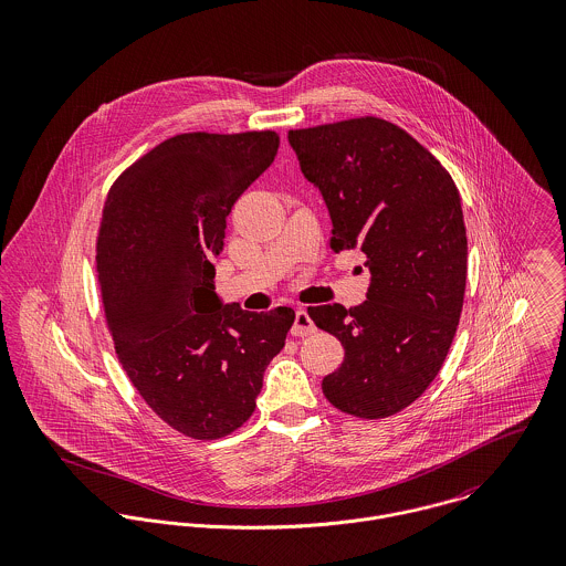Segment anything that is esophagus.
I'll use <instances>...</instances> for the list:
<instances>
[{
    "instance_id": "esophagus-1",
    "label": "esophagus",
    "mask_w": 566,
    "mask_h": 566,
    "mask_svg": "<svg viewBox=\"0 0 566 566\" xmlns=\"http://www.w3.org/2000/svg\"><path fill=\"white\" fill-rule=\"evenodd\" d=\"M312 333H316V324H314L312 316L305 310H298L294 324H292V335L305 337V335H312Z\"/></svg>"
}]
</instances>
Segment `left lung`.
Wrapping results in <instances>:
<instances>
[{
	"label": "left lung",
	"instance_id": "obj_1",
	"mask_svg": "<svg viewBox=\"0 0 566 566\" xmlns=\"http://www.w3.org/2000/svg\"><path fill=\"white\" fill-rule=\"evenodd\" d=\"M287 139L323 193L331 248H359L370 270L361 305L307 310L344 346L324 397L357 418H388L429 388L460 323L469 256L460 191L427 148L379 117L290 130Z\"/></svg>",
	"mask_w": 566,
	"mask_h": 566
}]
</instances>
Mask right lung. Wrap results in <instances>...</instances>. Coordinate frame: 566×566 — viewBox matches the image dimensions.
<instances>
[{"mask_svg": "<svg viewBox=\"0 0 566 566\" xmlns=\"http://www.w3.org/2000/svg\"><path fill=\"white\" fill-rule=\"evenodd\" d=\"M279 150L274 130L185 133L111 187L95 245L115 353L153 411L178 433L218 440L254 411L294 310L222 305L213 259L227 218Z\"/></svg>", "mask_w": 566, "mask_h": 566, "instance_id": "right-lung-1", "label": "right lung"}]
</instances>
